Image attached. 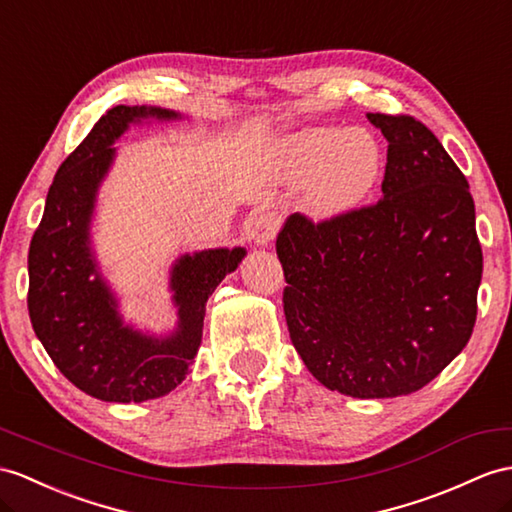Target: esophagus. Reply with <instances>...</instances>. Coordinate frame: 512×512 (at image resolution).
Instances as JSON below:
<instances>
[{
  "label": "esophagus",
  "mask_w": 512,
  "mask_h": 512,
  "mask_svg": "<svg viewBox=\"0 0 512 512\" xmlns=\"http://www.w3.org/2000/svg\"><path fill=\"white\" fill-rule=\"evenodd\" d=\"M278 228H280V217L276 213H263L254 219L252 230H249V239L254 241V245L265 247L276 239Z\"/></svg>",
  "instance_id": "34e87169"
}]
</instances>
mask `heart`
<instances>
[{
    "instance_id": "obj_1",
    "label": "heart",
    "mask_w": 512,
    "mask_h": 512,
    "mask_svg": "<svg viewBox=\"0 0 512 512\" xmlns=\"http://www.w3.org/2000/svg\"><path fill=\"white\" fill-rule=\"evenodd\" d=\"M280 167L291 186H304L308 215L330 221L367 202L382 173V147L363 128H306L282 141Z\"/></svg>"
}]
</instances>
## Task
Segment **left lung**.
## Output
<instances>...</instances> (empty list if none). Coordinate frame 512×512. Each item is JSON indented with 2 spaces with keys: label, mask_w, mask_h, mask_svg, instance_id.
<instances>
[{
  "label": "left lung",
  "mask_w": 512,
  "mask_h": 512,
  "mask_svg": "<svg viewBox=\"0 0 512 512\" xmlns=\"http://www.w3.org/2000/svg\"><path fill=\"white\" fill-rule=\"evenodd\" d=\"M367 119L389 141L380 202L321 223L286 217L276 252L308 371L330 391L384 400L423 389L463 352L482 249L467 178L439 139L406 115Z\"/></svg>",
  "instance_id": "obj_1"
}]
</instances>
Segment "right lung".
<instances>
[{"label": "right lung", "mask_w": 512, "mask_h": 512, "mask_svg": "<svg viewBox=\"0 0 512 512\" xmlns=\"http://www.w3.org/2000/svg\"><path fill=\"white\" fill-rule=\"evenodd\" d=\"M184 119L160 106H115L67 156L45 199L28 254L32 328L71 384L102 402H147L186 378L202 343L208 295L236 271L245 247L182 254L169 269L176 328L154 334L121 315L117 293L93 247L97 195L117 158L115 143L130 126Z\"/></svg>", "instance_id": "obj_1"}]
</instances>
